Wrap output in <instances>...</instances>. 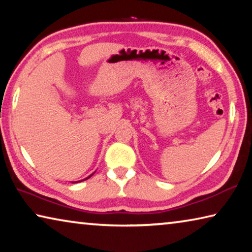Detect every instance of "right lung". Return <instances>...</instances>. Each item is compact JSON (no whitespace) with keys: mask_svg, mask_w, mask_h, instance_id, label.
Listing matches in <instances>:
<instances>
[{"mask_svg":"<svg viewBox=\"0 0 252 252\" xmlns=\"http://www.w3.org/2000/svg\"><path fill=\"white\" fill-rule=\"evenodd\" d=\"M93 173H94V172H93ZM93 173L91 174V176H89V177H87V178H85V179H83V180H80V181H73V182H72V183H76V182H81V181H84V180H87V179H89V178H91V177L93 176Z\"/></svg>","mask_w":252,"mask_h":252,"instance_id":"add662e5","label":"right lung"}]
</instances>
